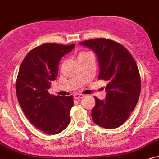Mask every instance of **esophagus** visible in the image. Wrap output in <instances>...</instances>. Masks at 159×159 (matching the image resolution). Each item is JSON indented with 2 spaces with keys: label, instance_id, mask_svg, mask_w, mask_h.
Wrapping results in <instances>:
<instances>
[{
  "label": "esophagus",
  "instance_id": "34e87169",
  "mask_svg": "<svg viewBox=\"0 0 159 159\" xmlns=\"http://www.w3.org/2000/svg\"><path fill=\"white\" fill-rule=\"evenodd\" d=\"M84 95L82 94H75L74 95V99L75 100H78V99H81L82 98H84Z\"/></svg>",
  "mask_w": 159,
  "mask_h": 159
}]
</instances>
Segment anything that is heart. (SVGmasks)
Instances as JSON below:
<instances>
[{
    "instance_id": "heart-1",
    "label": "heart",
    "mask_w": 159,
    "mask_h": 159,
    "mask_svg": "<svg viewBox=\"0 0 159 159\" xmlns=\"http://www.w3.org/2000/svg\"><path fill=\"white\" fill-rule=\"evenodd\" d=\"M86 54H87V53H86V52H81V53H80L78 56H81V55H86Z\"/></svg>"
}]
</instances>
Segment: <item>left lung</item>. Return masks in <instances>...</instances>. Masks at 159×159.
Returning <instances> with one entry per match:
<instances>
[{
  "label": "left lung",
  "mask_w": 159,
  "mask_h": 159,
  "mask_svg": "<svg viewBox=\"0 0 159 159\" xmlns=\"http://www.w3.org/2000/svg\"><path fill=\"white\" fill-rule=\"evenodd\" d=\"M79 44L95 53L100 68L98 79L107 81L105 100L95 97L93 121L106 129L120 127L130 116L140 95L141 78L136 63L125 47L110 39L96 38Z\"/></svg>",
  "instance_id": "1"
}]
</instances>
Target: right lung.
<instances>
[{
    "label": "right lung",
    "instance_id": "add662e5",
    "mask_svg": "<svg viewBox=\"0 0 159 159\" xmlns=\"http://www.w3.org/2000/svg\"><path fill=\"white\" fill-rule=\"evenodd\" d=\"M75 47L42 44L26 55L19 69L16 81L19 104L29 121L47 134H58L70 124L72 96H55L48 89L58 76L61 58Z\"/></svg>",
    "mask_w": 159,
    "mask_h": 159
}]
</instances>
